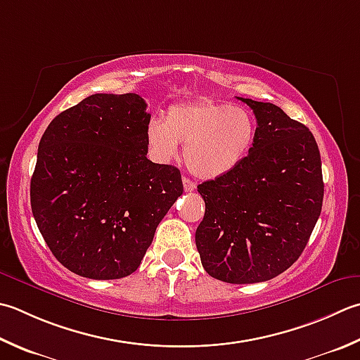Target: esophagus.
Here are the masks:
<instances>
[{"label": "esophagus", "mask_w": 360, "mask_h": 360, "mask_svg": "<svg viewBox=\"0 0 360 360\" xmlns=\"http://www.w3.org/2000/svg\"><path fill=\"white\" fill-rule=\"evenodd\" d=\"M182 184H184V190H186V192H193V190L196 188L195 182H192L190 179H187V178L182 179Z\"/></svg>", "instance_id": "esophagus-1"}]
</instances>
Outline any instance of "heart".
<instances>
[{
  "instance_id": "obj_1",
  "label": "heart",
  "mask_w": 360,
  "mask_h": 360,
  "mask_svg": "<svg viewBox=\"0 0 360 360\" xmlns=\"http://www.w3.org/2000/svg\"><path fill=\"white\" fill-rule=\"evenodd\" d=\"M145 137L154 160L160 164L174 160L182 143L188 170L201 179H215L234 172L250 156L257 123L240 105L198 100L170 105L165 120H150Z\"/></svg>"
}]
</instances>
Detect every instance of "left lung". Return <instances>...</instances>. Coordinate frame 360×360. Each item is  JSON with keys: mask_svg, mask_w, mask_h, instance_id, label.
Listing matches in <instances>:
<instances>
[{"mask_svg": "<svg viewBox=\"0 0 360 360\" xmlns=\"http://www.w3.org/2000/svg\"><path fill=\"white\" fill-rule=\"evenodd\" d=\"M257 120L250 156L206 181V212L195 232L201 264L229 284L273 279L304 251L323 204L321 159L307 126L271 103L238 98Z\"/></svg>", "mask_w": 360, "mask_h": 360, "instance_id": "left-lung-1", "label": "left lung"}]
</instances>
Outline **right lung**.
Wrapping results in <instances>:
<instances>
[{
  "instance_id": "obj_1",
  "label": "right lung",
  "mask_w": 360,
  "mask_h": 360,
  "mask_svg": "<svg viewBox=\"0 0 360 360\" xmlns=\"http://www.w3.org/2000/svg\"><path fill=\"white\" fill-rule=\"evenodd\" d=\"M151 115L136 94H95L60 112L40 139L31 207L59 262L89 279L139 269L182 195L181 172L146 158Z\"/></svg>"
}]
</instances>
